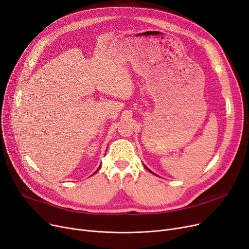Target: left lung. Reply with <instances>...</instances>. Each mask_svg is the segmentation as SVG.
Segmentation results:
<instances>
[{
  "label": "left lung",
  "mask_w": 249,
  "mask_h": 249,
  "mask_svg": "<svg viewBox=\"0 0 249 249\" xmlns=\"http://www.w3.org/2000/svg\"><path fill=\"white\" fill-rule=\"evenodd\" d=\"M144 167H145V168H146V169H147V171H148V172H150V173H151V174H153V173H152V172H151V171H150V169H149V168H148V167H147V166H145V165H144Z\"/></svg>",
  "instance_id": "8db88e82"
}]
</instances>
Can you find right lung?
<instances>
[{"instance_id":"obj_1","label":"right lung","mask_w":249,"mask_h":249,"mask_svg":"<svg viewBox=\"0 0 249 249\" xmlns=\"http://www.w3.org/2000/svg\"><path fill=\"white\" fill-rule=\"evenodd\" d=\"M100 167H101V165H100V166H99V167H98V169H97V171H96V172H95V173H94V174H93V175H95V174H96V173H97V172H98V171H99V169H100ZM93 175H91V176H93Z\"/></svg>"}]
</instances>
